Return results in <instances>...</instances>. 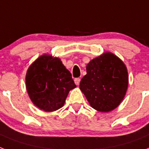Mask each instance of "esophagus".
I'll use <instances>...</instances> for the list:
<instances>
[{
	"instance_id": "obj_1",
	"label": "esophagus",
	"mask_w": 149,
	"mask_h": 149,
	"mask_svg": "<svg viewBox=\"0 0 149 149\" xmlns=\"http://www.w3.org/2000/svg\"><path fill=\"white\" fill-rule=\"evenodd\" d=\"M80 81H81V79L79 78H75V79H74V83H75L77 85H79V83H80Z\"/></svg>"
}]
</instances>
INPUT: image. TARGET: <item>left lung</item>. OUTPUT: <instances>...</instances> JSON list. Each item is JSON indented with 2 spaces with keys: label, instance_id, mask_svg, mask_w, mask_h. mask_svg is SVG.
Returning a JSON list of instances; mask_svg holds the SVG:
<instances>
[{
  "label": "left lung",
  "instance_id": "8db88e82",
  "mask_svg": "<svg viewBox=\"0 0 149 149\" xmlns=\"http://www.w3.org/2000/svg\"><path fill=\"white\" fill-rule=\"evenodd\" d=\"M79 88L93 109L109 112L120 104L128 86L127 70L120 59L107 52L86 66Z\"/></svg>",
  "mask_w": 149,
  "mask_h": 149
}]
</instances>
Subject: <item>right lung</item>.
<instances>
[{
	"label": "right lung",
	"instance_id": "right-lung-1",
	"mask_svg": "<svg viewBox=\"0 0 149 149\" xmlns=\"http://www.w3.org/2000/svg\"><path fill=\"white\" fill-rule=\"evenodd\" d=\"M25 84L33 104L46 112L61 108L69 92L76 87L61 59L49 54L40 56L29 66Z\"/></svg>",
	"mask_w": 149,
	"mask_h": 149
}]
</instances>
